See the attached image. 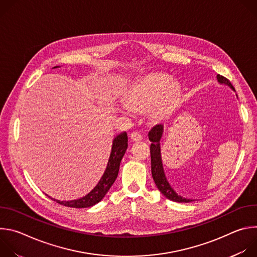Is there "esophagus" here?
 I'll list each match as a JSON object with an SVG mask.
<instances>
[{"label":"esophagus","instance_id":"1","mask_svg":"<svg viewBox=\"0 0 257 257\" xmlns=\"http://www.w3.org/2000/svg\"><path fill=\"white\" fill-rule=\"evenodd\" d=\"M130 138H131V140L132 141H140V140H142V135L139 133V132H132L131 134H130Z\"/></svg>","mask_w":257,"mask_h":257}]
</instances>
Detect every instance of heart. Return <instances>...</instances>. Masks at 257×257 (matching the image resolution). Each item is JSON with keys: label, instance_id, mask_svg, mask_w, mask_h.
Returning <instances> with one entry per match:
<instances>
[{"label": "heart", "instance_id": "heart-1", "mask_svg": "<svg viewBox=\"0 0 257 257\" xmlns=\"http://www.w3.org/2000/svg\"><path fill=\"white\" fill-rule=\"evenodd\" d=\"M177 95L176 86L169 76L153 73L135 82L126 97V105L134 112L158 111L171 106Z\"/></svg>", "mask_w": 257, "mask_h": 257}]
</instances>
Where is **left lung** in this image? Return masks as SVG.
Instances as JSON below:
<instances>
[{"instance_id":"obj_1","label":"left lung","mask_w":257,"mask_h":257,"mask_svg":"<svg viewBox=\"0 0 257 257\" xmlns=\"http://www.w3.org/2000/svg\"><path fill=\"white\" fill-rule=\"evenodd\" d=\"M217 80L219 83H224L229 85L232 89L235 90L234 86L230 82L229 79L226 77L217 74L216 76ZM163 126L161 124L156 125L149 133V138L152 141L151 144V159H152V174L154 181L156 183L157 187L159 190L170 200L176 201V202H190L193 201L192 199H187L185 197H182L178 195L174 189L171 187L169 184V182L165 176L164 173V168L162 164V159H161V148H160V140L163 135Z\"/></svg>"}]
</instances>
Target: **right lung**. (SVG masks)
I'll list each match as a JSON object with an SVG mask.
<instances>
[{"label":"right lung","mask_w":257,"mask_h":257,"mask_svg":"<svg viewBox=\"0 0 257 257\" xmlns=\"http://www.w3.org/2000/svg\"><path fill=\"white\" fill-rule=\"evenodd\" d=\"M127 146H128V136L126 132H123L120 135H118L113 141L112 153H111V156H109L107 167L104 171L103 176L101 177L100 181L94 187V189L90 191L86 196L80 199L71 200V201H60L53 198L52 199L54 201H57L61 205H64L67 207H73V208L89 207L99 202L104 197L106 192L109 190V188H111V186L114 184L115 180L117 179L120 163L126 153Z\"/></svg>","instance_id":"right-lung-1"}]
</instances>
